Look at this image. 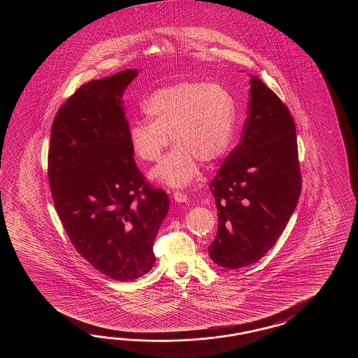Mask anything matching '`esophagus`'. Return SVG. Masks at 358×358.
Instances as JSON below:
<instances>
[{
    "instance_id": "esophagus-1",
    "label": "esophagus",
    "mask_w": 358,
    "mask_h": 358,
    "mask_svg": "<svg viewBox=\"0 0 358 358\" xmlns=\"http://www.w3.org/2000/svg\"><path fill=\"white\" fill-rule=\"evenodd\" d=\"M173 198H174V201H176V202H179V203H184V202H187V201H188V196H187V194H184L182 192H174Z\"/></svg>"
}]
</instances>
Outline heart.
I'll list each match as a JSON object with an SVG mask.
<instances>
[{
  "mask_svg": "<svg viewBox=\"0 0 358 358\" xmlns=\"http://www.w3.org/2000/svg\"><path fill=\"white\" fill-rule=\"evenodd\" d=\"M147 122L128 129L133 152L145 162H157L176 145L159 166L153 180L184 187L198 174V161L213 164L228 152L236 131V101L220 84L182 82L161 87L143 102Z\"/></svg>",
  "mask_w": 358,
  "mask_h": 358,
  "instance_id": "1",
  "label": "heart"
}]
</instances>
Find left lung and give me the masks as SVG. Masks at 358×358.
Instances as JSON below:
<instances>
[{
    "instance_id": "8db88e82",
    "label": "left lung",
    "mask_w": 358,
    "mask_h": 358,
    "mask_svg": "<svg viewBox=\"0 0 358 358\" xmlns=\"http://www.w3.org/2000/svg\"><path fill=\"white\" fill-rule=\"evenodd\" d=\"M241 143L208 185L219 228L208 255L227 268L257 262L282 236L301 194L296 124L288 107L251 76Z\"/></svg>"
}]
</instances>
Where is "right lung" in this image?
<instances>
[{"mask_svg":"<svg viewBox=\"0 0 358 358\" xmlns=\"http://www.w3.org/2000/svg\"><path fill=\"white\" fill-rule=\"evenodd\" d=\"M138 74L128 69L82 85L55 116L48 151L55 207L71 243L117 282L152 268L169 213L168 194L145 182L128 139L122 94Z\"/></svg>","mask_w":358,"mask_h":358,"instance_id":"obj_1","label":"right lung"}]
</instances>
